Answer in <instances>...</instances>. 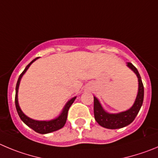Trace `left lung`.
Returning <instances> with one entry per match:
<instances>
[{"instance_id":"1","label":"left lung","mask_w":158,"mask_h":158,"mask_svg":"<svg viewBox=\"0 0 158 158\" xmlns=\"http://www.w3.org/2000/svg\"><path fill=\"white\" fill-rule=\"evenodd\" d=\"M127 66L131 70L133 71L134 73L136 75L137 78H138V82H139L138 94H137L135 102H134L133 105L132 106L131 108L126 110V111L118 113V114H110V113L107 112L104 110L101 103L97 97H94V111L95 120L97 121V122L99 124L100 126L106 128V129H121V128L129 126V124L133 122L135 118L136 117L139 110H140L143 102L144 88L140 75H139L136 68L132 63L128 62Z\"/></svg>"}]
</instances>
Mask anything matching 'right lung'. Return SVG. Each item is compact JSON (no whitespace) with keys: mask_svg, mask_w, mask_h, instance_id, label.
<instances>
[{"mask_svg":"<svg viewBox=\"0 0 158 158\" xmlns=\"http://www.w3.org/2000/svg\"><path fill=\"white\" fill-rule=\"evenodd\" d=\"M39 57H36L34 60H32L29 64L26 67V69H24L23 72L21 73V75L19 76V79L17 81V84H16L15 87V107L16 110H17V112L19 114V117L21 118V120L26 124V126H29V128H31L32 129L35 131V132H38V133L40 134H47L50 133V132H54V131H57L58 129H61L62 127H64V124H65L66 120H67V116H68V111H69V107H71L74 101L76 100V97H73L70 101H69L67 102V104H65V106L63 108L62 111L60 114H59L58 117H57L56 118L52 119V120L50 121H37L34 120V119H32L30 118H29L28 116H26L24 113L23 112V110H21L20 107L19 105V101H18V91H19V83H20V81H21L22 77L23 76V75L26 73V72L27 71V69H29V66L32 64V62H34L36 59H38Z\"/></svg>","mask_w":158,"mask_h":158,"instance_id":"add662e5","label":"right lung"}]
</instances>
